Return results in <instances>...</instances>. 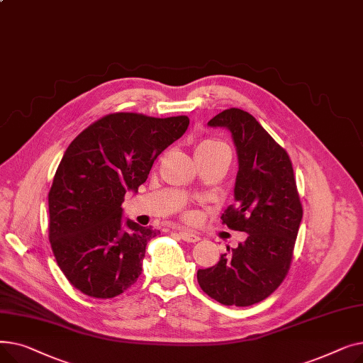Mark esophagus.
<instances>
[{"instance_id": "obj_1", "label": "esophagus", "mask_w": 363, "mask_h": 363, "mask_svg": "<svg viewBox=\"0 0 363 363\" xmlns=\"http://www.w3.org/2000/svg\"><path fill=\"white\" fill-rule=\"evenodd\" d=\"M179 235L186 242H197V241H200V237L197 234L191 233V231H179Z\"/></svg>"}]
</instances>
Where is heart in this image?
I'll list each match as a JSON object with an SVG mask.
<instances>
[{
	"label": "heart",
	"instance_id": "heart-1",
	"mask_svg": "<svg viewBox=\"0 0 363 363\" xmlns=\"http://www.w3.org/2000/svg\"><path fill=\"white\" fill-rule=\"evenodd\" d=\"M219 148H228V147L222 141H218V140H206L199 145L197 152H211V151H215Z\"/></svg>",
	"mask_w": 363,
	"mask_h": 363
}]
</instances>
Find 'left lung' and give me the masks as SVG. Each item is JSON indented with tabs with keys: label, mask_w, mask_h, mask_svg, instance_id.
<instances>
[{
	"label": "left lung",
	"mask_w": 363,
	"mask_h": 363,
	"mask_svg": "<svg viewBox=\"0 0 363 363\" xmlns=\"http://www.w3.org/2000/svg\"><path fill=\"white\" fill-rule=\"evenodd\" d=\"M211 126L233 133L238 155L235 204L220 216L230 230L249 234L237 249L197 271L201 290L225 306H252L269 297L287 277L303 207L294 170L285 151L263 126L241 108H226Z\"/></svg>",
	"instance_id": "left-lung-1"
}]
</instances>
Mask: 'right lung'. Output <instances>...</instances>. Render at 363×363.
<instances>
[{"mask_svg":"<svg viewBox=\"0 0 363 363\" xmlns=\"http://www.w3.org/2000/svg\"><path fill=\"white\" fill-rule=\"evenodd\" d=\"M188 116L110 113L67 147L48 193V238L57 264L81 293L111 298L143 272L147 242L160 231L122 220L160 152L184 135Z\"/></svg>","mask_w":363,"mask_h":363,"instance_id":"obj_1","label":"right lung"}]
</instances>
